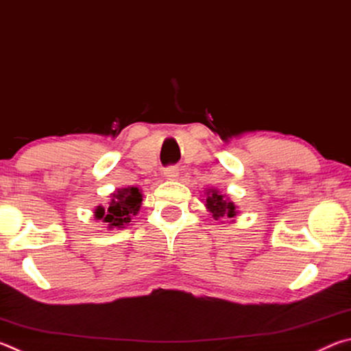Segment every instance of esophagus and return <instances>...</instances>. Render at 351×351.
Instances as JSON below:
<instances>
[{"instance_id": "1", "label": "esophagus", "mask_w": 351, "mask_h": 351, "mask_svg": "<svg viewBox=\"0 0 351 351\" xmlns=\"http://www.w3.org/2000/svg\"><path fill=\"white\" fill-rule=\"evenodd\" d=\"M178 176H180V169H178V167H169V169L164 170L165 180L175 181V180H178Z\"/></svg>"}]
</instances>
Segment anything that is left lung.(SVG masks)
<instances>
[{"mask_svg":"<svg viewBox=\"0 0 351 351\" xmlns=\"http://www.w3.org/2000/svg\"><path fill=\"white\" fill-rule=\"evenodd\" d=\"M204 206L207 212L212 213V218L219 223H235L239 215V206L230 201L228 195H221L215 187L206 189L204 192Z\"/></svg>","mask_w":351,"mask_h":351,"instance_id":"1","label":"left lung"}]
</instances>
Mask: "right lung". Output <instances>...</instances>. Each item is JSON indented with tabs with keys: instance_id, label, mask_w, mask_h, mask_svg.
I'll return each instance as SVG.
<instances>
[{
	"instance_id": "add662e5",
	"label": "right lung",
	"mask_w": 351,
	"mask_h": 351,
	"mask_svg": "<svg viewBox=\"0 0 351 351\" xmlns=\"http://www.w3.org/2000/svg\"><path fill=\"white\" fill-rule=\"evenodd\" d=\"M142 195L138 187H122L110 193L108 206H97L94 209V218L106 223L108 230L123 229L138 215L142 206Z\"/></svg>"
}]
</instances>
